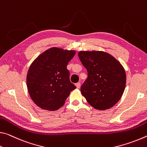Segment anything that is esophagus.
<instances>
[{"label": "esophagus", "instance_id": "1", "mask_svg": "<svg viewBox=\"0 0 147 147\" xmlns=\"http://www.w3.org/2000/svg\"><path fill=\"white\" fill-rule=\"evenodd\" d=\"M76 86L77 88H80V86H81V83H77L76 84Z\"/></svg>", "mask_w": 147, "mask_h": 147}]
</instances>
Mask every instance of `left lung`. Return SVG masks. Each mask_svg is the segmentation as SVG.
I'll return each mask as SVG.
<instances>
[{
    "instance_id": "left-lung-1",
    "label": "left lung",
    "mask_w": 147,
    "mask_h": 147,
    "mask_svg": "<svg viewBox=\"0 0 147 147\" xmlns=\"http://www.w3.org/2000/svg\"><path fill=\"white\" fill-rule=\"evenodd\" d=\"M78 56L88 73L81 86L82 95L96 109L113 106L121 99L126 86V73L121 64L103 51H82Z\"/></svg>"
}]
</instances>
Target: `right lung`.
<instances>
[{
    "mask_svg": "<svg viewBox=\"0 0 147 147\" xmlns=\"http://www.w3.org/2000/svg\"><path fill=\"white\" fill-rule=\"evenodd\" d=\"M76 54L53 47L39 55L30 65L26 85L30 98L43 109L56 111L64 104L71 91L76 88L69 80L67 65Z\"/></svg>",
    "mask_w": 147,
    "mask_h": 147,
    "instance_id": "right-lung-1",
    "label": "right lung"
}]
</instances>
